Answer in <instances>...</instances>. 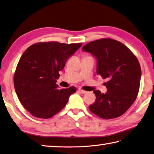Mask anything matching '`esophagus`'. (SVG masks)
<instances>
[{"label": "esophagus", "mask_w": 154, "mask_h": 154, "mask_svg": "<svg viewBox=\"0 0 154 154\" xmlns=\"http://www.w3.org/2000/svg\"><path fill=\"white\" fill-rule=\"evenodd\" d=\"M79 91L80 92L81 94H85V93H87V91H85V90H83L82 89H79Z\"/></svg>", "instance_id": "obj_1"}]
</instances>
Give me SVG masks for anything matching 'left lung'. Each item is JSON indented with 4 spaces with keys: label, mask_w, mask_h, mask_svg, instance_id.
Here are the masks:
<instances>
[{
    "label": "left lung",
    "mask_w": 154,
    "mask_h": 154,
    "mask_svg": "<svg viewBox=\"0 0 154 154\" xmlns=\"http://www.w3.org/2000/svg\"><path fill=\"white\" fill-rule=\"evenodd\" d=\"M82 50L96 58L97 74L109 79L106 94L94 91L96 99L89 110L104 119L122 115L139 92L141 70L137 58L123 44L110 38L91 42Z\"/></svg>",
    "instance_id": "left-lung-1"
}]
</instances>
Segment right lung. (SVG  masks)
<instances>
[{"instance_id":"right-lung-1","label":"right lung","mask_w":154,"mask_h":154,"mask_svg":"<svg viewBox=\"0 0 154 154\" xmlns=\"http://www.w3.org/2000/svg\"><path fill=\"white\" fill-rule=\"evenodd\" d=\"M82 44L57 42L34 44L22 54L14 74V87L21 104L33 116L51 118L66 106L75 87L58 89V72Z\"/></svg>"}]
</instances>
